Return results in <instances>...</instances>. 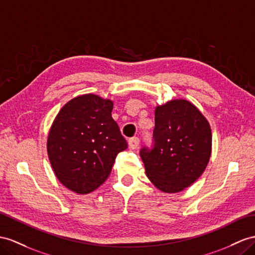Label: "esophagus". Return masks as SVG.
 Returning <instances> with one entry per match:
<instances>
[{
  "mask_svg": "<svg viewBox=\"0 0 255 255\" xmlns=\"http://www.w3.org/2000/svg\"><path fill=\"white\" fill-rule=\"evenodd\" d=\"M139 143H140V139L138 138V136H133V138H130L128 140V145H129V148L131 149H134L139 146Z\"/></svg>",
  "mask_w": 255,
  "mask_h": 255,
  "instance_id": "1",
  "label": "esophagus"
}]
</instances>
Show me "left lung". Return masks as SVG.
Here are the masks:
<instances>
[{"label":"left lung","instance_id":"8db88e82","mask_svg":"<svg viewBox=\"0 0 255 255\" xmlns=\"http://www.w3.org/2000/svg\"><path fill=\"white\" fill-rule=\"evenodd\" d=\"M211 141L210 125L190 101L157 107L152 145L140 149L147 178L161 192L183 191L205 171Z\"/></svg>","mask_w":255,"mask_h":255}]
</instances>
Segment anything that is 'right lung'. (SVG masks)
<instances>
[{
    "label": "right lung",
    "instance_id": "obj_1",
    "mask_svg": "<svg viewBox=\"0 0 255 255\" xmlns=\"http://www.w3.org/2000/svg\"><path fill=\"white\" fill-rule=\"evenodd\" d=\"M113 102L83 95L60 110L50 128L47 152L56 177L69 190L88 194L112 170L128 144L112 119Z\"/></svg>",
    "mask_w": 255,
    "mask_h": 255
}]
</instances>
